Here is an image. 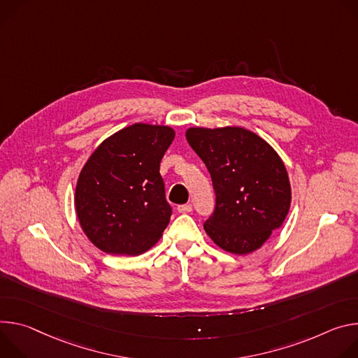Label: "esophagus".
I'll use <instances>...</instances> for the list:
<instances>
[{"label": "esophagus", "mask_w": 358, "mask_h": 358, "mask_svg": "<svg viewBox=\"0 0 358 358\" xmlns=\"http://www.w3.org/2000/svg\"><path fill=\"white\" fill-rule=\"evenodd\" d=\"M178 212L179 213H189V212H192V205H180V206H178Z\"/></svg>", "instance_id": "1"}]
</instances>
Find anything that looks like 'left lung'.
Instances as JSON below:
<instances>
[{
	"label": "left lung",
	"mask_w": 358,
	"mask_h": 358,
	"mask_svg": "<svg viewBox=\"0 0 358 358\" xmlns=\"http://www.w3.org/2000/svg\"><path fill=\"white\" fill-rule=\"evenodd\" d=\"M186 139L206 165L216 194L203 227L223 250L248 255L279 229L290 209L286 166L256 134L236 127L190 128Z\"/></svg>",
	"instance_id": "obj_1"
}]
</instances>
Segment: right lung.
<instances>
[{
	"label": "right lung",
	"instance_id": "obj_1",
	"mask_svg": "<svg viewBox=\"0 0 358 358\" xmlns=\"http://www.w3.org/2000/svg\"><path fill=\"white\" fill-rule=\"evenodd\" d=\"M175 138L169 127L135 124L105 139L79 173L75 209L102 252L138 256L166 229L172 208L159 173Z\"/></svg>",
	"mask_w": 358,
	"mask_h": 358
}]
</instances>
